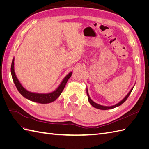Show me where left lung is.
Here are the masks:
<instances>
[{
    "label": "left lung",
    "instance_id": "obj_1",
    "mask_svg": "<svg viewBox=\"0 0 149 149\" xmlns=\"http://www.w3.org/2000/svg\"><path fill=\"white\" fill-rule=\"evenodd\" d=\"M134 87L130 89V91L129 92V93L127 94V95L125 96V97L123 99V100L120 101L119 102H118V104H116L114 105V106H102V105H100V104H98L96 103L95 102H94L91 98H90L89 97V95L88 94V88H86V93H87V95H88V101L89 102V103L91 104L95 108H97V109H101V110H107V109H113V108H115L116 107L118 106H120L121 104H123L126 101V100L128 98L129 96L130 95V94L131 93L132 89H133Z\"/></svg>",
    "mask_w": 149,
    "mask_h": 149
}]
</instances>
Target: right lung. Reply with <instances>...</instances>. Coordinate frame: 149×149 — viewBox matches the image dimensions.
I'll return each instance as SVG.
<instances>
[{
  "mask_svg": "<svg viewBox=\"0 0 149 149\" xmlns=\"http://www.w3.org/2000/svg\"><path fill=\"white\" fill-rule=\"evenodd\" d=\"M73 72H70L69 74H68L65 78L63 79L61 83L59 85L56 90L55 91L49 93H32L29 91L25 88L23 87V86L21 84L20 81L17 78V76L15 74V71H14V58H13V60L12 62L11 65V74L14 83L19 93L25 97L27 100L33 101L35 102H38L41 104H47L50 103L55 101L56 99L60 96L61 93L63 91L64 88L68 81V80L71 77Z\"/></svg>",
  "mask_w": 149,
  "mask_h": 149,
  "instance_id": "1",
  "label": "right lung"
}]
</instances>
